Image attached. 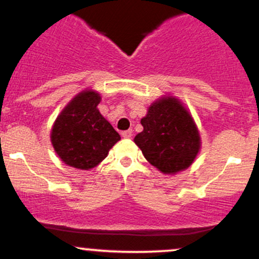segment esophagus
<instances>
[{"mask_svg":"<svg viewBox=\"0 0 259 259\" xmlns=\"http://www.w3.org/2000/svg\"><path fill=\"white\" fill-rule=\"evenodd\" d=\"M121 136H123V138H125V139L132 138V136H133V130L130 129V130H126V132H123V133H121Z\"/></svg>","mask_w":259,"mask_h":259,"instance_id":"esophagus-1","label":"esophagus"}]
</instances>
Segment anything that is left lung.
Returning <instances> with one entry per match:
<instances>
[{
    "instance_id": "8db88e82",
    "label": "left lung",
    "mask_w": 259,
    "mask_h": 259,
    "mask_svg": "<svg viewBox=\"0 0 259 259\" xmlns=\"http://www.w3.org/2000/svg\"><path fill=\"white\" fill-rule=\"evenodd\" d=\"M144 130L134 138L147 161L163 175L189 168L201 147L200 134L186 106L173 96H162L141 119Z\"/></svg>"
}]
</instances>
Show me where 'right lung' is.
I'll list each match as a JSON object with an SVG mask.
<instances>
[{
  "instance_id": "obj_1",
  "label": "right lung",
  "mask_w": 259,
  "mask_h": 259,
  "mask_svg": "<svg viewBox=\"0 0 259 259\" xmlns=\"http://www.w3.org/2000/svg\"><path fill=\"white\" fill-rule=\"evenodd\" d=\"M101 95L88 90L76 95L54 121L50 140L56 155L67 166L95 168L120 140L109 121L99 113Z\"/></svg>"
}]
</instances>
